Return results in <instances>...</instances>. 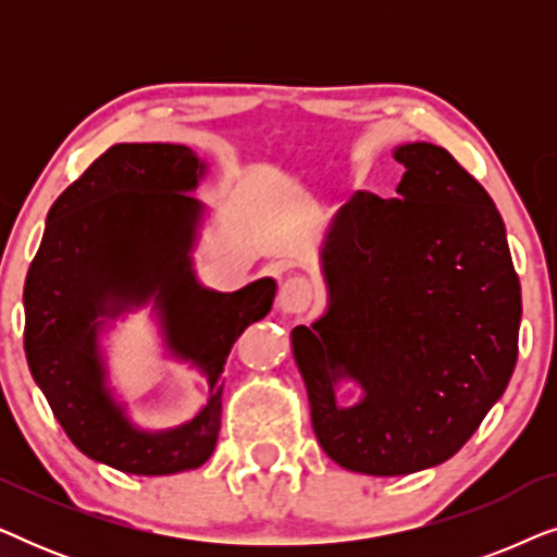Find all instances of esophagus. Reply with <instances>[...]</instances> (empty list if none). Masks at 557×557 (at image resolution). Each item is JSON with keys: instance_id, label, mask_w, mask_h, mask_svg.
Instances as JSON below:
<instances>
[{"instance_id": "34e87169", "label": "esophagus", "mask_w": 557, "mask_h": 557, "mask_svg": "<svg viewBox=\"0 0 557 557\" xmlns=\"http://www.w3.org/2000/svg\"><path fill=\"white\" fill-rule=\"evenodd\" d=\"M314 301V284L307 276H288L278 288V307L284 314H304Z\"/></svg>"}]
</instances>
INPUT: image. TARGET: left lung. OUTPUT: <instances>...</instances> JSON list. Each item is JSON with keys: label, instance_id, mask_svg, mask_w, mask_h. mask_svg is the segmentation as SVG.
<instances>
[{"label": "left lung", "instance_id": "1", "mask_svg": "<svg viewBox=\"0 0 557 557\" xmlns=\"http://www.w3.org/2000/svg\"><path fill=\"white\" fill-rule=\"evenodd\" d=\"M391 200L355 193L326 233L330 309L292 332L311 425L339 467L398 476L459 451L517 362L522 296L486 189L429 141L403 144ZM366 395L339 409V379Z\"/></svg>", "mask_w": 557, "mask_h": 557}]
</instances>
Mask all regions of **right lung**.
Returning <instances> with one entry per match:
<instances>
[{
	"instance_id": "add662e5",
	"label": "right lung",
	"mask_w": 557,
	"mask_h": 557,
	"mask_svg": "<svg viewBox=\"0 0 557 557\" xmlns=\"http://www.w3.org/2000/svg\"><path fill=\"white\" fill-rule=\"evenodd\" d=\"M205 164L182 144H116L48 212L25 281V352L35 383L67 438L88 459L126 474L197 469L215 451L227 355L243 330L271 311L276 281L233 294L195 278L202 205L193 189ZM149 298L175 354L209 375L211 398L189 424L136 430L104 387L97 352L103 315Z\"/></svg>"
}]
</instances>
